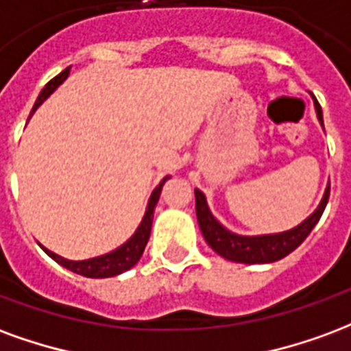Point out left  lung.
<instances>
[{"label": "left lung", "mask_w": 351, "mask_h": 351, "mask_svg": "<svg viewBox=\"0 0 351 351\" xmlns=\"http://www.w3.org/2000/svg\"><path fill=\"white\" fill-rule=\"evenodd\" d=\"M314 108H316V116L324 127V116H322V106L318 104V101H314ZM194 194H196V217H198L202 234L206 237L207 245L217 254L237 263H271L293 252L301 243L305 241L312 228L318 224L319 217L324 213L327 200H329V185H327L324 198L316 207V211L306 221L288 232L269 235H237L230 232L211 215L204 193L196 189Z\"/></svg>", "instance_id": "obj_1"}]
</instances>
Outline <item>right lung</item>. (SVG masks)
Returning <instances> with one entry per match:
<instances>
[{"label":"right lung","instance_id":"obj_1","mask_svg":"<svg viewBox=\"0 0 351 351\" xmlns=\"http://www.w3.org/2000/svg\"><path fill=\"white\" fill-rule=\"evenodd\" d=\"M69 73H71V67H67L63 73H60L56 78L46 84L43 91H40L39 99L35 102V106H33L32 114L35 110L39 108L40 104L45 99H48L50 95L56 91V88L63 84V80L67 78ZM168 178H165L158 186L153 191L149 198V204H147V209H145V215L142 222H140V226L138 230L134 232V235L130 237L129 241L123 243L121 247L116 250H112L108 254H104V256H97V258H89V260H82V262H73V260H67V258H61L58 256L56 252L52 250L45 249V252L48 256L56 260V262L63 265V267H67L69 271H73V273H78L82 277H89V278H108V277H116L123 271L130 269L132 265H136L138 260L142 258L144 254V249L145 245H147V239H149V234H151V224H153V213H155V206H157L158 202V196H160V191H162V185H165Z\"/></svg>","mask_w":351,"mask_h":351}]
</instances>
